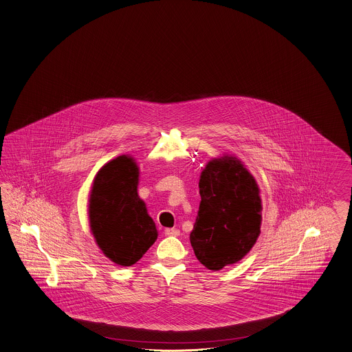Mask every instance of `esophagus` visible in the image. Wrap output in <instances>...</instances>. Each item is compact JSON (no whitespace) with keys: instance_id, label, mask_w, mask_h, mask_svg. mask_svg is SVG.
<instances>
[{"instance_id":"34e87169","label":"esophagus","mask_w":352,"mask_h":352,"mask_svg":"<svg viewBox=\"0 0 352 352\" xmlns=\"http://www.w3.org/2000/svg\"><path fill=\"white\" fill-rule=\"evenodd\" d=\"M164 234H165V235H168V236H178V235L180 234V232L178 230V229L168 228V229H165V230H164Z\"/></svg>"}]
</instances>
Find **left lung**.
I'll return each mask as SVG.
<instances>
[{
  "label": "left lung",
  "instance_id": "obj_1",
  "mask_svg": "<svg viewBox=\"0 0 352 352\" xmlns=\"http://www.w3.org/2000/svg\"><path fill=\"white\" fill-rule=\"evenodd\" d=\"M201 204L189 235L204 266L219 271L244 257L261 232V198L253 175L234 156L207 164L199 178Z\"/></svg>",
  "mask_w": 352,
  "mask_h": 352
}]
</instances>
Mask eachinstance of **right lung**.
<instances>
[{
  "label": "right lung",
  "instance_id": "add662e5",
  "mask_svg": "<svg viewBox=\"0 0 352 352\" xmlns=\"http://www.w3.org/2000/svg\"><path fill=\"white\" fill-rule=\"evenodd\" d=\"M138 168L122 155L105 164L95 177L89 199L90 228L105 257L132 266L157 238L156 226L138 197Z\"/></svg>",
  "mask_w": 352,
  "mask_h": 352
}]
</instances>
